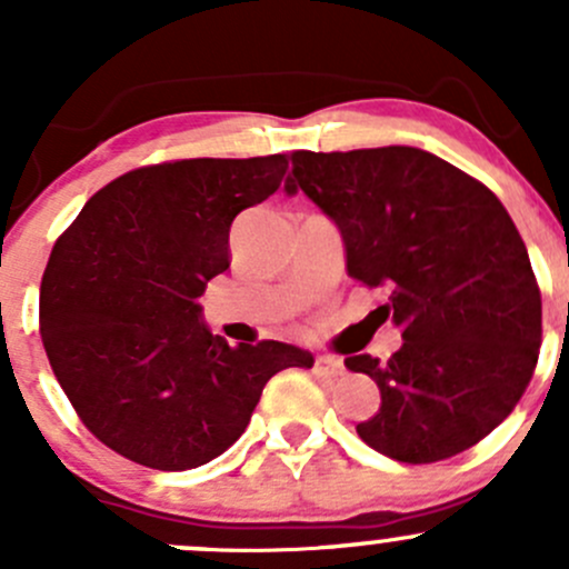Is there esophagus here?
<instances>
[{"label":"esophagus","instance_id":"34e87169","mask_svg":"<svg viewBox=\"0 0 569 569\" xmlns=\"http://www.w3.org/2000/svg\"><path fill=\"white\" fill-rule=\"evenodd\" d=\"M343 363L341 358H336V355H317V360H313V375L317 377H338L341 375Z\"/></svg>","mask_w":569,"mask_h":569}]
</instances>
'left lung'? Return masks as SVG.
Returning <instances> with one entry per match:
<instances>
[{"instance_id": "1", "label": "left lung", "mask_w": 569, "mask_h": 569, "mask_svg": "<svg viewBox=\"0 0 569 569\" xmlns=\"http://www.w3.org/2000/svg\"><path fill=\"white\" fill-rule=\"evenodd\" d=\"M297 187L330 217L358 283L386 286L380 321L401 330L386 363L349 355L382 405L358 423L366 446L407 465L449 460L492 432L529 388L542 297L523 239L473 176L410 146L295 151Z\"/></svg>"}]
</instances>
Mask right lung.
<instances>
[{
    "instance_id": "obj_1",
    "label": "right lung",
    "mask_w": 569,
    "mask_h": 569,
    "mask_svg": "<svg viewBox=\"0 0 569 569\" xmlns=\"http://www.w3.org/2000/svg\"><path fill=\"white\" fill-rule=\"evenodd\" d=\"M286 170V153L146 164L101 187L54 242L40 280L46 358L114 455L153 470L211 462L278 371L313 366L291 343L228 347L198 306L231 263L233 217Z\"/></svg>"
}]
</instances>
